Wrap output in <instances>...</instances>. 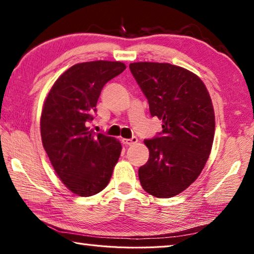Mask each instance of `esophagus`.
I'll list each match as a JSON object with an SVG mask.
<instances>
[{
  "label": "esophagus",
  "instance_id": "esophagus-1",
  "mask_svg": "<svg viewBox=\"0 0 254 254\" xmlns=\"http://www.w3.org/2000/svg\"><path fill=\"white\" fill-rule=\"evenodd\" d=\"M122 142L126 145H131L137 142V137L136 136H132L131 139H122Z\"/></svg>",
  "mask_w": 254,
  "mask_h": 254
}]
</instances>
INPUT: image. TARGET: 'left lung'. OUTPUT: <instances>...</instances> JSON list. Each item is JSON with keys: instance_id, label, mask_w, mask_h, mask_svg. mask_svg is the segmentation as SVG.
<instances>
[{"instance_id": "8db88e82", "label": "left lung", "mask_w": 254, "mask_h": 254, "mask_svg": "<svg viewBox=\"0 0 254 254\" xmlns=\"http://www.w3.org/2000/svg\"><path fill=\"white\" fill-rule=\"evenodd\" d=\"M130 70L151 117L162 120V131L144 140L150 154L139 168L141 186L169 198L194 183L207 161L215 131L212 100L199 77L182 67L133 63Z\"/></svg>"}]
</instances>
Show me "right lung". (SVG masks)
<instances>
[{
	"label": "right lung",
	"instance_id": "1",
	"mask_svg": "<svg viewBox=\"0 0 254 254\" xmlns=\"http://www.w3.org/2000/svg\"><path fill=\"white\" fill-rule=\"evenodd\" d=\"M120 62L77 64L56 80L41 114L42 144L60 180L83 197L103 190L121 154V143L89 131L104 85L121 74Z\"/></svg>",
	"mask_w": 254,
	"mask_h": 254
}]
</instances>
